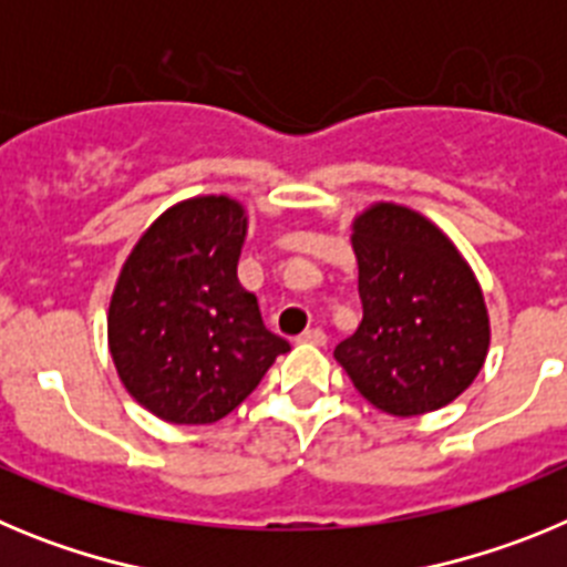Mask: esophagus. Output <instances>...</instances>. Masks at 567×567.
I'll list each match as a JSON object with an SVG mask.
<instances>
[{
  "label": "esophagus",
  "mask_w": 567,
  "mask_h": 567,
  "mask_svg": "<svg viewBox=\"0 0 567 567\" xmlns=\"http://www.w3.org/2000/svg\"><path fill=\"white\" fill-rule=\"evenodd\" d=\"M300 343H312V346H327V334L323 329H307V332L300 334Z\"/></svg>",
  "instance_id": "34e87169"
}]
</instances>
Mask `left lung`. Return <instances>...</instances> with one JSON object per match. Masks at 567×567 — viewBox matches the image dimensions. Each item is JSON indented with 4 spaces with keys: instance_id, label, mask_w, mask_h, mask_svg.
<instances>
[{
    "instance_id": "obj_1",
    "label": "left lung",
    "mask_w": 567,
    "mask_h": 567,
    "mask_svg": "<svg viewBox=\"0 0 567 567\" xmlns=\"http://www.w3.org/2000/svg\"><path fill=\"white\" fill-rule=\"evenodd\" d=\"M352 249L363 320L334 360L380 412H437L474 383L488 354L477 275L437 224L403 204L354 215Z\"/></svg>"
}]
</instances>
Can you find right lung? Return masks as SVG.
<instances>
[{
    "label": "right lung",
    "instance_id": "right-lung-1",
    "mask_svg": "<svg viewBox=\"0 0 567 567\" xmlns=\"http://www.w3.org/2000/svg\"><path fill=\"white\" fill-rule=\"evenodd\" d=\"M247 227V209L229 195L173 204L135 240L115 280L107 309L115 372L164 423H218L289 352L240 287Z\"/></svg>",
    "mask_w": 567,
    "mask_h": 567
}]
</instances>
